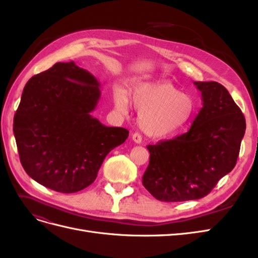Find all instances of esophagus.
Masks as SVG:
<instances>
[{
    "label": "esophagus",
    "mask_w": 258,
    "mask_h": 258,
    "mask_svg": "<svg viewBox=\"0 0 258 258\" xmlns=\"http://www.w3.org/2000/svg\"><path fill=\"white\" fill-rule=\"evenodd\" d=\"M131 139H132V141H134V142L137 143V144L142 143V137H141V135L139 134V132H135V134L132 135Z\"/></svg>",
    "instance_id": "esophagus-1"
}]
</instances>
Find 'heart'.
I'll use <instances>...</instances> for the list:
<instances>
[{
	"mask_svg": "<svg viewBox=\"0 0 258 258\" xmlns=\"http://www.w3.org/2000/svg\"><path fill=\"white\" fill-rule=\"evenodd\" d=\"M117 112L126 115L130 101L139 111V126L145 135L163 139L176 135L187 126L195 112L194 100L166 82H143L131 91L130 100L123 89L114 91Z\"/></svg>",
	"mask_w": 258,
	"mask_h": 258,
	"instance_id": "obj_1",
	"label": "heart"
}]
</instances>
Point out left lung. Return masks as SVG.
I'll list each match as a JSON object with an SVG mask.
<instances>
[{
  "mask_svg": "<svg viewBox=\"0 0 258 258\" xmlns=\"http://www.w3.org/2000/svg\"><path fill=\"white\" fill-rule=\"evenodd\" d=\"M202 107L190 129L172 140L148 145L145 188L160 201L197 200L235 168L245 134V118L223 85L194 82Z\"/></svg>",
  "mask_w": 258,
  "mask_h": 258,
  "instance_id": "8db88e82",
  "label": "left lung"
}]
</instances>
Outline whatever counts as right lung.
<instances>
[{"mask_svg": "<svg viewBox=\"0 0 258 258\" xmlns=\"http://www.w3.org/2000/svg\"><path fill=\"white\" fill-rule=\"evenodd\" d=\"M100 96L98 80L73 61L31 77L14 117L20 162L30 177L64 194L93 183L106 155L129 136L91 116Z\"/></svg>", "mask_w": 258, "mask_h": 258, "instance_id": "right-lung-1", "label": "right lung"}]
</instances>
